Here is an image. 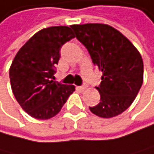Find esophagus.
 <instances>
[{
  "mask_svg": "<svg viewBox=\"0 0 154 154\" xmlns=\"http://www.w3.org/2000/svg\"><path fill=\"white\" fill-rule=\"evenodd\" d=\"M86 88H87V85H85V84H84V85H82V86H79V90H81V91H84Z\"/></svg>",
  "mask_w": 154,
  "mask_h": 154,
  "instance_id": "obj_1",
  "label": "esophagus"
}]
</instances>
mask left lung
<instances>
[{
  "label": "left lung",
  "mask_w": 154,
  "mask_h": 154,
  "mask_svg": "<svg viewBox=\"0 0 154 154\" xmlns=\"http://www.w3.org/2000/svg\"><path fill=\"white\" fill-rule=\"evenodd\" d=\"M75 37L87 49L95 66L103 72L96 87L100 103L89 107L101 118H112L128 109L143 83L142 56L119 30L104 24L73 25Z\"/></svg>",
  "instance_id": "1"
}]
</instances>
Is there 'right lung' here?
Returning a JSON list of instances; mask_svg holds the SVG:
<instances>
[{
    "label": "right lung",
    "instance_id": "add662e5",
    "mask_svg": "<svg viewBox=\"0 0 154 154\" xmlns=\"http://www.w3.org/2000/svg\"><path fill=\"white\" fill-rule=\"evenodd\" d=\"M73 38L69 26L43 29L29 38L12 61L9 69L12 92L31 117L53 118L75 91L74 85L53 80L61 47Z\"/></svg>",
    "mask_w": 154,
    "mask_h": 154
}]
</instances>
